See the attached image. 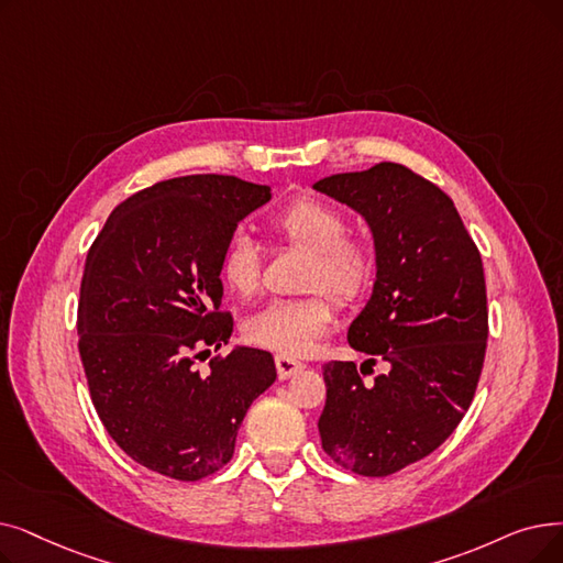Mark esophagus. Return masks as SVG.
<instances>
[{
	"label": "esophagus",
	"instance_id": "1",
	"mask_svg": "<svg viewBox=\"0 0 563 563\" xmlns=\"http://www.w3.org/2000/svg\"><path fill=\"white\" fill-rule=\"evenodd\" d=\"M276 371H278V377H280V379H289L291 375H297L299 371H303V363H301L299 358H291V356L278 354V356H276Z\"/></svg>",
	"mask_w": 563,
	"mask_h": 563
}]
</instances>
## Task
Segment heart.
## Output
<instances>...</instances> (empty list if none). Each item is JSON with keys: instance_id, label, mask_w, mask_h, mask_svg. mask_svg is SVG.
Masks as SVG:
<instances>
[{"instance_id": "heart-1", "label": "heart", "mask_w": 563, "mask_h": 563, "mask_svg": "<svg viewBox=\"0 0 563 563\" xmlns=\"http://www.w3.org/2000/svg\"><path fill=\"white\" fill-rule=\"evenodd\" d=\"M287 246L308 253L299 299H276L243 322V335L264 350L285 356L306 354L333 324L335 306L361 299L375 280L377 251L371 239L347 232V216L317 198H297L268 221ZM221 280L232 295L249 299L262 283V262L246 234H234L221 255ZM332 296L329 298L328 295Z\"/></svg>"}]
</instances>
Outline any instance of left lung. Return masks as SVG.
<instances>
[{
    "mask_svg": "<svg viewBox=\"0 0 563 563\" xmlns=\"http://www.w3.org/2000/svg\"><path fill=\"white\" fill-rule=\"evenodd\" d=\"M312 188L358 211L377 251L373 297L347 331L371 358L322 368V449L342 470L388 476L442 446L474 400L487 347L481 253L449 195L405 165ZM377 360L391 371L365 385L362 368Z\"/></svg>",
    "mask_w": 563,
    "mask_h": 563,
    "instance_id": "obj_1",
    "label": "left lung"
}]
</instances>
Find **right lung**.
<instances>
[{
	"label": "right lung",
	"mask_w": 563,
	"mask_h": 563,
	"mask_svg": "<svg viewBox=\"0 0 563 563\" xmlns=\"http://www.w3.org/2000/svg\"><path fill=\"white\" fill-rule=\"evenodd\" d=\"M272 188L225 175L158 181L121 202L91 243L78 350L96 413L142 467L200 481L230 462L253 400L276 382L274 356L228 345L221 255Z\"/></svg>",
	"instance_id": "right-lung-1"
}]
</instances>
